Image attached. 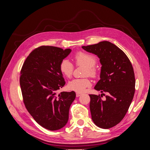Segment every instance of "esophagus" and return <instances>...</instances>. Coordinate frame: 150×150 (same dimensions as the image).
<instances>
[{"label":"esophagus","mask_w":150,"mask_h":150,"mask_svg":"<svg viewBox=\"0 0 150 150\" xmlns=\"http://www.w3.org/2000/svg\"><path fill=\"white\" fill-rule=\"evenodd\" d=\"M81 94H82V93H76V97H79V96H81Z\"/></svg>","instance_id":"1"}]
</instances>
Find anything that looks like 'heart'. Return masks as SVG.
<instances>
[{
    "label": "heart",
    "mask_w": 150,
    "mask_h": 150,
    "mask_svg": "<svg viewBox=\"0 0 150 150\" xmlns=\"http://www.w3.org/2000/svg\"><path fill=\"white\" fill-rule=\"evenodd\" d=\"M76 65L86 66L84 76H89L92 78H96L98 74L97 68L94 66L96 63V58L91 54L84 52H77L74 57ZM59 69L61 73L67 78H70L74 71V66L67 59H63L59 64ZM91 85V81L89 78L74 79L68 83V88L74 91L83 92L86 88Z\"/></svg>",
    "instance_id": "heart-1"
}]
</instances>
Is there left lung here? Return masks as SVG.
<instances>
[{
    "instance_id": "1",
    "label": "left lung",
    "mask_w": 150,
    "mask_h": 150,
    "mask_svg": "<svg viewBox=\"0 0 150 150\" xmlns=\"http://www.w3.org/2000/svg\"><path fill=\"white\" fill-rule=\"evenodd\" d=\"M82 48L99 58L102 65L101 79L94 89L108 94L105 100L99 95L89 94L92 120L99 128H111L123 119L133 99V67L125 53L110 42L102 41Z\"/></svg>"
}]
</instances>
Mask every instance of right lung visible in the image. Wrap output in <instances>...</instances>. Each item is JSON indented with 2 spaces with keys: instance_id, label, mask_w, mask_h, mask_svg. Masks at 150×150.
Listing matches in <instances>:
<instances>
[{
  "instance_id": "1",
  "label": "right lung",
  "mask_w": 150,
  "mask_h": 150,
  "mask_svg": "<svg viewBox=\"0 0 150 150\" xmlns=\"http://www.w3.org/2000/svg\"><path fill=\"white\" fill-rule=\"evenodd\" d=\"M71 52L70 49L39 47L29 54L21 71V89L27 110L39 125L51 131L66 125L76 98L74 91L56 94L66 84L59 64Z\"/></svg>"
}]
</instances>
